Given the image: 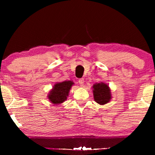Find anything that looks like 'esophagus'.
Segmentation results:
<instances>
[{
	"instance_id": "1",
	"label": "esophagus",
	"mask_w": 155,
	"mask_h": 155,
	"mask_svg": "<svg viewBox=\"0 0 155 155\" xmlns=\"http://www.w3.org/2000/svg\"><path fill=\"white\" fill-rule=\"evenodd\" d=\"M84 82H85V81H84L83 78H80V79L78 80V83H79L81 85H83L84 84Z\"/></svg>"
}]
</instances>
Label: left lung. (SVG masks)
Returning <instances> with one entry per match:
<instances>
[{"label":"left lung","instance_id":"left-lung-1","mask_svg":"<svg viewBox=\"0 0 155 155\" xmlns=\"http://www.w3.org/2000/svg\"><path fill=\"white\" fill-rule=\"evenodd\" d=\"M94 98L97 103L101 105L107 104L111 99V90L104 83H95L93 85Z\"/></svg>","mask_w":155,"mask_h":155}]
</instances>
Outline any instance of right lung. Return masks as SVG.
<instances>
[{
	"label": "right lung",
	"instance_id": "add662e5",
	"mask_svg": "<svg viewBox=\"0 0 155 155\" xmlns=\"http://www.w3.org/2000/svg\"><path fill=\"white\" fill-rule=\"evenodd\" d=\"M74 83L71 81H65L61 83H57L48 94V98L52 104H61L67 99L70 90Z\"/></svg>",
	"mask_w": 155,
	"mask_h": 155
}]
</instances>
